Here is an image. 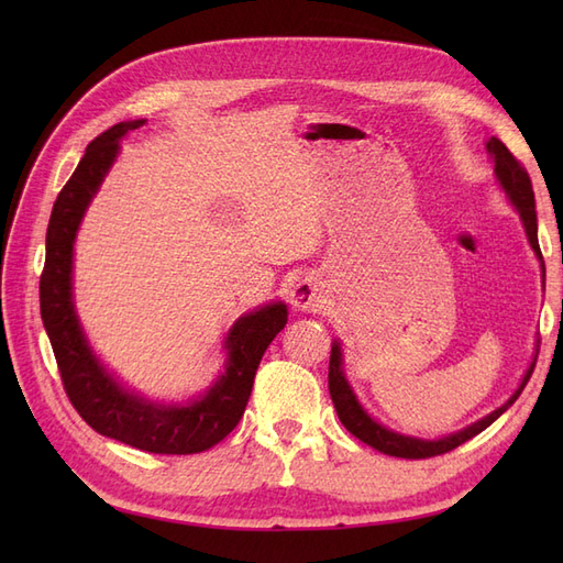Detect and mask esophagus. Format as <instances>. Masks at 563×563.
<instances>
[{"label":"esophagus","mask_w":563,"mask_h":563,"mask_svg":"<svg viewBox=\"0 0 563 563\" xmlns=\"http://www.w3.org/2000/svg\"><path fill=\"white\" fill-rule=\"evenodd\" d=\"M291 305L300 312H319L323 308L321 286L314 277H305L291 288Z\"/></svg>","instance_id":"1"}]
</instances>
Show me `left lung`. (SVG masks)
I'll use <instances>...</instances> for the list:
<instances>
[{
	"instance_id": "left-lung-1",
	"label": "left lung",
	"mask_w": 563,
	"mask_h": 563,
	"mask_svg": "<svg viewBox=\"0 0 563 563\" xmlns=\"http://www.w3.org/2000/svg\"><path fill=\"white\" fill-rule=\"evenodd\" d=\"M486 150L490 152L493 162H496V176H498V180L503 185V190L507 192L509 201H512L515 209L519 211L521 223H523L526 234H528V242H531V249L538 255L540 267L544 269L540 244H538V218H536V197H533L531 178H528L521 162L512 155V152L505 147L503 141L496 139V135H493V139H488ZM536 360H538V354H536ZM536 360H533L531 366H528L519 389L500 408H496V411L488 413L486 418L472 422L470 428L460 430V432H453V434H449L444 439H434V441L391 432V430L383 428L380 422H376L364 411V406L356 401L354 391H352V387H350V383L345 378V373H343V350H340L338 340L331 345L329 391H331V399H333V406H335L340 422H343L345 430L352 432L356 439L364 441V444L373 446V449L380 451V453H387V455L406 457V460H420V457H432V455L449 453V451L457 449L460 444H465V441H470L472 437L484 432L490 422H496L507 411V408L517 401V397L521 395V389L526 387L528 378H531V373L536 368Z\"/></svg>"
}]
</instances>
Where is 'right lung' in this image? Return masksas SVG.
I'll list each match as a JSON object with an SVG mask.
<instances>
[{"label": "right lung", "instance_id": "add662e5", "mask_svg": "<svg viewBox=\"0 0 563 563\" xmlns=\"http://www.w3.org/2000/svg\"><path fill=\"white\" fill-rule=\"evenodd\" d=\"M143 124L145 119H133L100 133L60 190L46 228L40 308L67 399L87 424L98 434L147 453L190 455L216 446L242 420L255 371L267 345L286 327L288 312L284 302H269L236 319L225 338V373L207 395L183 406L133 395L96 360L73 302V246L84 211L119 155V141Z\"/></svg>", "mask_w": 563, "mask_h": 563}]
</instances>
